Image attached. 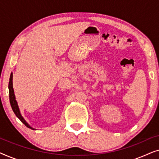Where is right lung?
Returning <instances> with one entry per match:
<instances>
[{
	"label": "right lung",
	"instance_id": "obj_1",
	"mask_svg": "<svg viewBox=\"0 0 159 159\" xmlns=\"http://www.w3.org/2000/svg\"><path fill=\"white\" fill-rule=\"evenodd\" d=\"M13 74H11L10 76V79H9V83H8V90H9V100H10V103L11 106V108L13 111H14V114H16V116L18 117V118L20 119V121L22 122L24 125H25V126H27L28 128H30L32 129H34V128H32V127L28 125V124L26 122V121L24 119V118L21 116L20 114V111H19V106L18 104H17V102L16 101V98H15V95H14V88H13Z\"/></svg>",
	"mask_w": 159,
	"mask_h": 159
}]
</instances>
